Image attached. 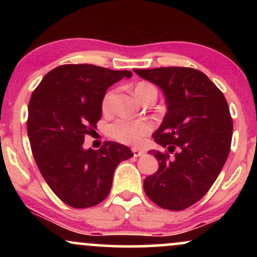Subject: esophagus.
Here are the masks:
<instances>
[{
    "mask_svg": "<svg viewBox=\"0 0 257 257\" xmlns=\"http://www.w3.org/2000/svg\"><path fill=\"white\" fill-rule=\"evenodd\" d=\"M132 152H133V155H134V157H140V156H143L144 153H145V151H144V150L137 149V147H133Z\"/></svg>",
    "mask_w": 257,
    "mask_h": 257,
    "instance_id": "34e87169",
    "label": "esophagus"
}]
</instances>
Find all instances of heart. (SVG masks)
Masks as SVG:
<instances>
[{
  "instance_id": "obj_1",
  "label": "heart",
  "mask_w": 257,
  "mask_h": 257,
  "mask_svg": "<svg viewBox=\"0 0 257 257\" xmlns=\"http://www.w3.org/2000/svg\"><path fill=\"white\" fill-rule=\"evenodd\" d=\"M152 85L145 82H140L135 85L134 93L139 100L143 99L144 94L149 89H152ZM113 91H107L101 102V110L104 113H110L111 101ZM152 131V124L146 119H125L119 118L114 120L108 126V135L118 143L125 145H139L143 141V138L149 135Z\"/></svg>"
}]
</instances>
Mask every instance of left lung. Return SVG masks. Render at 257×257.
<instances>
[{
  "label": "left lung",
  "mask_w": 257,
  "mask_h": 257,
  "mask_svg": "<svg viewBox=\"0 0 257 257\" xmlns=\"http://www.w3.org/2000/svg\"><path fill=\"white\" fill-rule=\"evenodd\" d=\"M134 72L161 88L168 108L152 135L166 152L149 151L159 168L145 179L144 190L161 208L184 210L205 196L225 166L233 132L228 104L222 91L196 69L170 66Z\"/></svg>",
  "instance_id": "1"
}]
</instances>
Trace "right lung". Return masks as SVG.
<instances>
[{"mask_svg":"<svg viewBox=\"0 0 257 257\" xmlns=\"http://www.w3.org/2000/svg\"><path fill=\"white\" fill-rule=\"evenodd\" d=\"M131 71L90 64H67L44 76L29 102L28 135L38 169L65 204L89 208L110 193L113 173L132 158L129 147L105 141L84 150V137L101 118L106 90Z\"/></svg>","mask_w":257,"mask_h":257,"instance_id":"obj_1","label":"right lung"}]
</instances>
